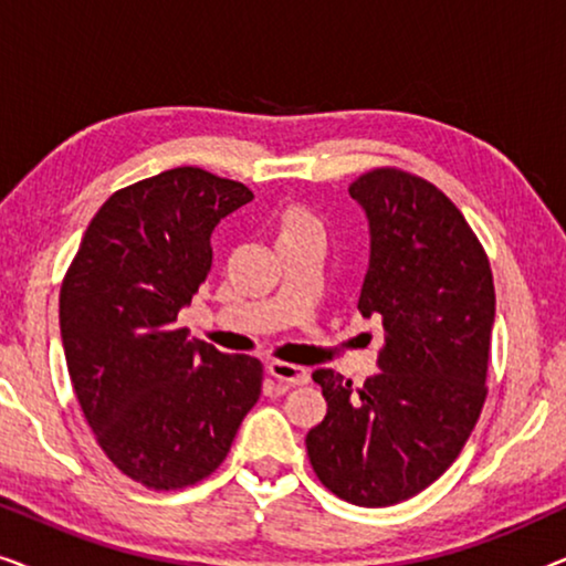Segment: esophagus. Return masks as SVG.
I'll return each mask as SVG.
<instances>
[{"mask_svg":"<svg viewBox=\"0 0 566 566\" xmlns=\"http://www.w3.org/2000/svg\"><path fill=\"white\" fill-rule=\"evenodd\" d=\"M270 376L277 378L283 386H301L308 381V370L301 366H293V363H283V360H273L270 363Z\"/></svg>","mask_w":566,"mask_h":566,"instance_id":"esophagus-1","label":"esophagus"}]
</instances>
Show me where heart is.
Wrapping results in <instances>:
<instances>
[{"mask_svg": "<svg viewBox=\"0 0 566 566\" xmlns=\"http://www.w3.org/2000/svg\"><path fill=\"white\" fill-rule=\"evenodd\" d=\"M301 223H316V219L304 208H291L289 213H285V229L291 227H301Z\"/></svg>", "mask_w": 566, "mask_h": 566, "instance_id": "obj_1", "label": "heart"}]
</instances>
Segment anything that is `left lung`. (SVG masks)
<instances>
[{"label":"left lung","instance_id":"1","mask_svg":"<svg viewBox=\"0 0 566 566\" xmlns=\"http://www.w3.org/2000/svg\"><path fill=\"white\" fill-rule=\"evenodd\" d=\"M350 196L370 227L358 308L384 324L381 374L355 386L314 370L327 417L308 430L306 453L332 494L386 507L443 476L482 415L494 281L474 229L424 177L376 167Z\"/></svg>","mask_w":566,"mask_h":566}]
</instances>
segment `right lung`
<instances>
[{"instance_id":"1","label":"right lung","mask_w":566,"mask_h":566,"mask_svg":"<svg viewBox=\"0 0 566 566\" xmlns=\"http://www.w3.org/2000/svg\"><path fill=\"white\" fill-rule=\"evenodd\" d=\"M252 198L200 167L115 190L61 283V339L84 420L113 467L149 490L211 476L260 399L258 358L177 327L211 270L213 227Z\"/></svg>"}]
</instances>
